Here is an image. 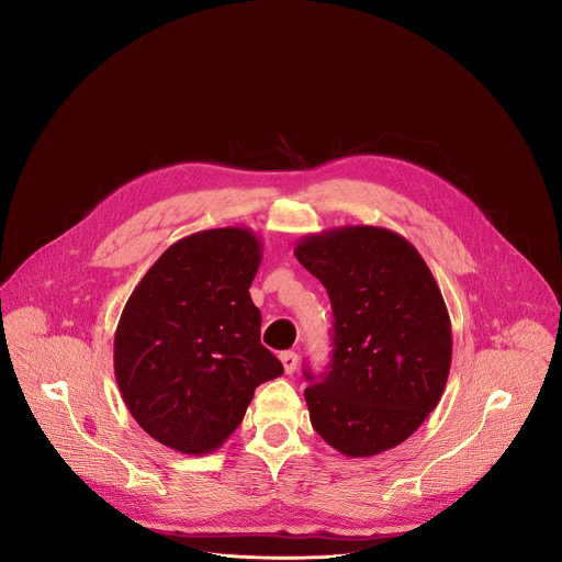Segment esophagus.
Here are the masks:
<instances>
[{
    "instance_id": "esophagus-1",
    "label": "esophagus",
    "mask_w": 562,
    "mask_h": 562,
    "mask_svg": "<svg viewBox=\"0 0 562 562\" xmlns=\"http://www.w3.org/2000/svg\"><path fill=\"white\" fill-rule=\"evenodd\" d=\"M280 360H282V364H284V371H286V373H293V371L297 369V353L284 351V353H280Z\"/></svg>"
}]
</instances>
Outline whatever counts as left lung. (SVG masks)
Listing matches in <instances>:
<instances>
[{
	"instance_id": "obj_1",
	"label": "left lung",
	"mask_w": 562,
	"mask_h": 562,
	"mask_svg": "<svg viewBox=\"0 0 562 562\" xmlns=\"http://www.w3.org/2000/svg\"><path fill=\"white\" fill-rule=\"evenodd\" d=\"M293 254L334 308L331 364L304 369L313 429L349 458L397 447L436 409L451 367V323L429 267L382 226L311 233Z\"/></svg>"
}]
</instances>
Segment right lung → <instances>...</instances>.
<instances>
[{"label": "right lung", "instance_id": "right-lung-1", "mask_svg": "<svg viewBox=\"0 0 562 562\" xmlns=\"http://www.w3.org/2000/svg\"><path fill=\"white\" fill-rule=\"evenodd\" d=\"M260 262L251 228H209L178 239L131 293L115 331V380L131 416L165 447L215 451L256 386L282 375L249 293Z\"/></svg>", "mask_w": 562, "mask_h": 562}]
</instances>
